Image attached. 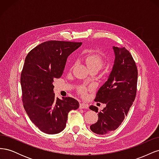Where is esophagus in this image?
Wrapping results in <instances>:
<instances>
[{
    "instance_id": "obj_1",
    "label": "esophagus",
    "mask_w": 159,
    "mask_h": 159,
    "mask_svg": "<svg viewBox=\"0 0 159 159\" xmlns=\"http://www.w3.org/2000/svg\"><path fill=\"white\" fill-rule=\"evenodd\" d=\"M89 105L84 103H81L80 104V109H88Z\"/></svg>"
}]
</instances>
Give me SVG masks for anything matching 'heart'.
<instances>
[{"label": "heart", "mask_w": 159, "mask_h": 159, "mask_svg": "<svg viewBox=\"0 0 159 159\" xmlns=\"http://www.w3.org/2000/svg\"><path fill=\"white\" fill-rule=\"evenodd\" d=\"M83 60L87 64L89 70L90 69H97L99 70L103 64V59L102 56L95 53H89V54L85 55L83 57ZM80 92L82 94L85 93V89L81 87L80 89Z\"/></svg>", "instance_id": "obj_1"}]
</instances>
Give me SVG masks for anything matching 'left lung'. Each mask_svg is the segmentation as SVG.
Masks as SVG:
<instances>
[{"mask_svg": "<svg viewBox=\"0 0 159 159\" xmlns=\"http://www.w3.org/2000/svg\"><path fill=\"white\" fill-rule=\"evenodd\" d=\"M113 50L115 60L112 70L95 99V102L106 105L99 113L97 123L90 126L91 131L98 134H108L119 127L137 93L138 71L131 54L122 46H113ZM89 109L98 112L93 105Z\"/></svg>", "mask_w": 159, "mask_h": 159, "instance_id": "obj_1", "label": "left lung"}]
</instances>
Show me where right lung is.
Returning a JSON list of instances; mask_svg holds the SVG:
<instances>
[{
  "instance_id": "obj_1",
  "label": "right lung",
  "mask_w": 159,
  "mask_h": 159,
  "mask_svg": "<svg viewBox=\"0 0 159 159\" xmlns=\"http://www.w3.org/2000/svg\"><path fill=\"white\" fill-rule=\"evenodd\" d=\"M81 44L47 41L35 47L26 57L20 77L23 105L32 122L45 133L63 131L68 113L79 107V102L74 98H56L53 82L63 74L68 57Z\"/></svg>"
}]
</instances>
